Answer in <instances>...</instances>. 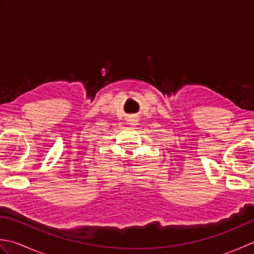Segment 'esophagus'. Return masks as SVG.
Returning a JSON list of instances; mask_svg holds the SVG:
<instances>
[{"label": "esophagus", "instance_id": "1", "mask_svg": "<svg viewBox=\"0 0 254 254\" xmlns=\"http://www.w3.org/2000/svg\"><path fill=\"white\" fill-rule=\"evenodd\" d=\"M137 118H130V119H128V123H130V124H133V126H134V124H137Z\"/></svg>", "mask_w": 254, "mask_h": 254}]
</instances>
